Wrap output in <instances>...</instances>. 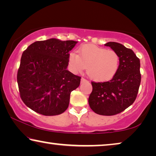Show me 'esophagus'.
<instances>
[{
    "label": "esophagus",
    "mask_w": 156,
    "mask_h": 156,
    "mask_svg": "<svg viewBox=\"0 0 156 156\" xmlns=\"http://www.w3.org/2000/svg\"><path fill=\"white\" fill-rule=\"evenodd\" d=\"M86 82H87V80L85 78H81V83H86Z\"/></svg>",
    "instance_id": "obj_1"
}]
</instances>
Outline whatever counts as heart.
Segmentation results:
<instances>
[{"mask_svg": "<svg viewBox=\"0 0 156 156\" xmlns=\"http://www.w3.org/2000/svg\"><path fill=\"white\" fill-rule=\"evenodd\" d=\"M78 54L69 56V67L73 73H78L87 67V73L92 80L105 82L112 79L118 73L120 56L114 50L107 49L93 44L79 47Z\"/></svg>", "mask_w": 156, "mask_h": 156, "instance_id": "1", "label": "heart"}]
</instances>
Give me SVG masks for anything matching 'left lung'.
Here are the masks:
<instances>
[{
    "label": "left lung",
    "instance_id": "8db88e82",
    "mask_svg": "<svg viewBox=\"0 0 156 156\" xmlns=\"http://www.w3.org/2000/svg\"><path fill=\"white\" fill-rule=\"evenodd\" d=\"M105 45L120 55V68L109 81L91 82L89 105L97 114L113 115L125 111L136 99L141 82L140 62L134 52L122 44L109 42Z\"/></svg>",
    "mask_w": 156,
    "mask_h": 156
}]
</instances>
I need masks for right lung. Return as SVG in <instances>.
I'll use <instances>...</instances> for the list:
<instances>
[{
  "label": "right lung",
  "mask_w": 156,
  "mask_h": 156,
  "mask_svg": "<svg viewBox=\"0 0 156 156\" xmlns=\"http://www.w3.org/2000/svg\"><path fill=\"white\" fill-rule=\"evenodd\" d=\"M76 41L56 38L36 41L23 51L17 73L20 96L31 109L44 115L61 114L81 77L67 70L69 51Z\"/></svg>",
  "instance_id": "obj_1"
}]
</instances>
